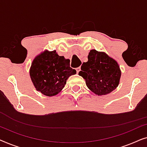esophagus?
Wrapping results in <instances>:
<instances>
[{"label": "esophagus", "instance_id": "34e87169", "mask_svg": "<svg viewBox=\"0 0 147 147\" xmlns=\"http://www.w3.org/2000/svg\"><path fill=\"white\" fill-rule=\"evenodd\" d=\"M76 72H77V73L78 74V73H79V71H80V70H81V67H78L77 68H76Z\"/></svg>", "mask_w": 147, "mask_h": 147}]
</instances>
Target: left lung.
<instances>
[{
	"mask_svg": "<svg viewBox=\"0 0 147 147\" xmlns=\"http://www.w3.org/2000/svg\"><path fill=\"white\" fill-rule=\"evenodd\" d=\"M88 61L82 64L79 75L86 80L87 87L96 95H106L119 84L121 71L115 60L95 49L90 51Z\"/></svg>",
	"mask_w": 147,
	"mask_h": 147,
	"instance_id": "8db88e82",
	"label": "left lung"
}]
</instances>
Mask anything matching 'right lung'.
<instances>
[{
  "mask_svg": "<svg viewBox=\"0 0 147 147\" xmlns=\"http://www.w3.org/2000/svg\"><path fill=\"white\" fill-rule=\"evenodd\" d=\"M76 74L70 67L69 60L59 56L56 51H45L33 60L30 76L37 90L44 95L53 96L61 92L70 76Z\"/></svg>",
  "mask_w": 147,
  "mask_h": 147,
  "instance_id": "1",
  "label": "right lung"
}]
</instances>
